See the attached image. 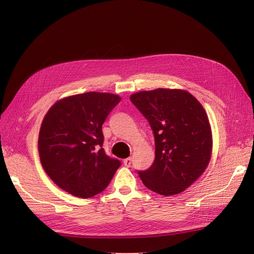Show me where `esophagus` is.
Returning a JSON list of instances; mask_svg holds the SVG:
<instances>
[{
  "label": "esophagus",
  "instance_id": "obj_1",
  "mask_svg": "<svg viewBox=\"0 0 254 254\" xmlns=\"http://www.w3.org/2000/svg\"><path fill=\"white\" fill-rule=\"evenodd\" d=\"M124 165L127 167H130L131 165V157H127L126 159H124Z\"/></svg>",
  "mask_w": 254,
  "mask_h": 254
}]
</instances>
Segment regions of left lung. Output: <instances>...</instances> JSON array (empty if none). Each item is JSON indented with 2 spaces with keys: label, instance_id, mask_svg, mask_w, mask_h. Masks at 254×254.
<instances>
[{
  "label": "left lung",
  "instance_id": "obj_1",
  "mask_svg": "<svg viewBox=\"0 0 254 254\" xmlns=\"http://www.w3.org/2000/svg\"><path fill=\"white\" fill-rule=\"evenodd\" d=\"M129 99L154 135L155 158L149 169L138 171L142 182L162 195L182 192L203 174L211 158L212 135L205 109L181 89L145 90Z\"/></svg>",
  "mask_w": 254,
  "mask_h": 254
}]
</instances>
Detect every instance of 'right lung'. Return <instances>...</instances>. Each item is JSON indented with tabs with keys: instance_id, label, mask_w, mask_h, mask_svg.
<instances>
[{
	"instance_id": "obj_1",
	"label": "right lung",
	"mask_w": 254,
	"mask_h": 254,
	"mask_svg": "<svg viewBox=\"0 0 254 254\" xmlns=\"http://www.w3.org/2000/svg\"><path fill=\"white\" fill-rule=\"evenodd\" d=\"M108 92L64 98L46 113L38 150L50 179L64 191L88 198L102 192L122 163L106 154L102 126L120 102Z\"/></svg>"
}]
</instances>
